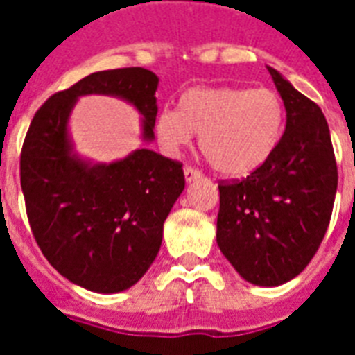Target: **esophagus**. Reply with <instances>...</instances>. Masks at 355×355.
<instances>
[{"instance_id":"1","label":"esophagus","mask_w":355,"mask_h":355,"mask_svg":"<svg viewBox=\"0 0 355 355\" xmlns=\"http://www.w3.org/2000/svg\"><path fill=\"white\" fill-rule=\"evenodd\" d=\"M184 177H186V180H188V182H191V180L202 178V171L193 166H184Z\"/></svg>"}]
</instances>
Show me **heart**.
Here are the masks:
<instances>
[{
    "label": "heart",
    "mask_w": 355,
    "mask_h": 355,
    "mask_svg": "<svg viewBox=\"0 0 355 355\" xmlns=\"http://www.w3.org/2000/svg\"><path fill=\"white\" fill-rule=\"evenodd\" d=\"M284 130V103L270 88L195 86L184 92L180 108H164L156 134L167 150L182 149L200 134L202 155L216 171L248 175L275 153Z\"/></svg>",
    "instance_id": "obj_1"
}]
</instances>
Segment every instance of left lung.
<instances>
[{"instance_id": "1", "label": "left lung", "mask_w": 355, "mask_h": 355, "mask_svg": "<svg viewBox=\"0 0 355 355\" xmlns=\"http://www.w3.org/2000/svg\"><path fill=\"white\" fill-rule=\"evenodd\" d=\"M269 73L287 119L275 153L241 180L219 182L217 245L254 286H282L311 261L330 225L337 164L317 103Z\"/></svg>"}]
</instances>
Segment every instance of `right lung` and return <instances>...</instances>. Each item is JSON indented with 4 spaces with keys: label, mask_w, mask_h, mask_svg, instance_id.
<instances>
[{
    "label": "right lung",
    "mask_w": 355,
    "mask_h": 355,
    "mask_svg": "<svg viewBox=\"0 0 355 355\" xmlns=\"http://www.w3.org/2000/svg\"><path fill=\"white\" fill-rule=\"evenodd\" d=\"M156 88L158 77L145 68L97 71L53 94L25 134L19 180L33 236L64 278L90 291H123L147 272L186 180L180 162L150 149L108 166L75 158L69 112L80 96H118L141 112L144 138L150 141Z\"/></svg>",
    "instance_id": "1"
}]
</instances>
